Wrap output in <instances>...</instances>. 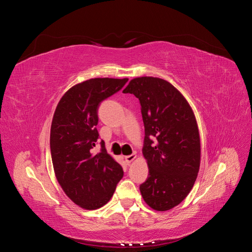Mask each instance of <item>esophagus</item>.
I'll return each instance as SVG.
<instances>
[{
	"instance_id": "esophagus-1",
	"label": "esophagus",
	"mask_w": 252,
	"mask_h": 252,
	"mask_svg": "<svg viewBox=\"0 0 252 252\" xmlns=\"http://www.w3.org/2000/svg\"><path fill=\"white\" fill-rule=\"evenodd\" d=\"M136 158V156L135 155H130V156H126L125 157V161H126V163L127 164H130V163H132L133 161H134V158Z\"/></svg>"
}]
</instances>
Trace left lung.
Wrapping results in <instances>:
<instances>
[{"instance_id":"8db88e82","label":"left lung","mask_w":252,"mask_h":252,"mask_svg":"<svg viewBox=\"0 0 252 252\" xmlns=\"http://www.w3.org/2000/svg\"><path fill=\"white\" fill-rule=\"evenodd\" d=\"M124 94L139 98L145 127L143 156L149 177L140 185L152 209L169 210L192 189L200 169L201 143L194 113L186 98L169 82L135 78Z\"/></svg>"}]
</instances>
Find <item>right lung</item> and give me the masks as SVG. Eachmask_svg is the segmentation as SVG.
Returning <instances> with one entry per match:
<instances>
[{
    "label": "right lung",
    "instance_id": "obj_1",
    "mask_svg": "<svg viewBox=\"0 0 252 252\" xmlns=\"http://www.w3.org/2000/svg\"><path fill=\"white\" fill-rule=\"evenodd\" d=\"M128 79L95 78L67 90L50 129L53 170L66 195L80 207L94 210L108 203L123 178L121 165L105 149L93 154L98 139L97 108L123 88Z\"/></svg>",
    "mask_w": 252,
    "mask_h": 252
}]
</instances>
